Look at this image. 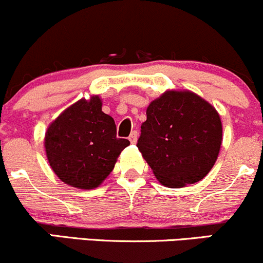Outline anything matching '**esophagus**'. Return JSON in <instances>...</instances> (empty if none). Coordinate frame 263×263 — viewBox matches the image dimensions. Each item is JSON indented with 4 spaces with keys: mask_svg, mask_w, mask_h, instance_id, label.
Wrapping results in <instances>:
<instances>
[{
    "mask_svg": "<svg viewBox=\"0 0 263 263\" xmlns=\"http://www.w3.org/2000/svg\"><path fill=\"white\" fill-rule=\"evenodd\" d=\"M129 140H130L132 144H135L138 141V132H132V134L129 135Z\"/></svg>",
    "mask_w": 263,
    "mask_h": 263,
    "instance_id": "34e87169",
    "label": "esophagus"
}]
</instances>
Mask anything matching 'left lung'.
<instances>
[{
    "instance_id": "1",
    "label": "left lung",
    "mask_w": 263,
    "mask_h": 263,
    "mask_svg": "<svg viewBox=\"0 0 263 263\" xmlns=\"http://www.w3.org/2000/svg\"><path fill=\"white\" fill-rule=\"evenodd\" d=\"M222 143L221 118L191 90H166L153 100L141 124L138 149L166 187H184L205 178Z\"/></svg>"
}]
</instances>
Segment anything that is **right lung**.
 Returning a JSON list of instances; mask_svg holds the SVG:
<instances>
[{
  "label": "right lung",
  "mask_w": 263,
  "mask_h": 263,
  "mask_svg": "<svg viewBox=\"0 0 263 263\" xmlns=\"http://www.w3.org/2000/svg\"><path fill=\"white\" fill-rule=\"evenodd\" d=\"M129 144L117 138L116 123L102 111L99 96L82 98L64 109L44 135V150L55 175L83 190L98 187L108 178Z\"/></svg>",
  "instance_id": "right-lung-1"
}]
</instances>
